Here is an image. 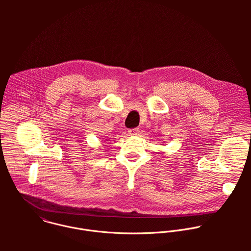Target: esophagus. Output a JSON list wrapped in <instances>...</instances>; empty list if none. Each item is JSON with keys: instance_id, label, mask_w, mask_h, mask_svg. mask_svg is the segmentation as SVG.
I'll return each instance as SVG.
<instances>
[{"instance_id": "obj_1", "label": "esophagus", "mask_w": 251, "mask_h": 251, "mask_svg": "<svg viewBox=\"0 0 251 251\" xmlns=\"http://www.w3.org/2000/svg\"><path fill=\"white\" fill-rule=\"evenodd\" d=\"M137 132H138V128H132V129H129V130H128V134H129L130 136L137 135Z\"/></svg>"}]
</instances>
